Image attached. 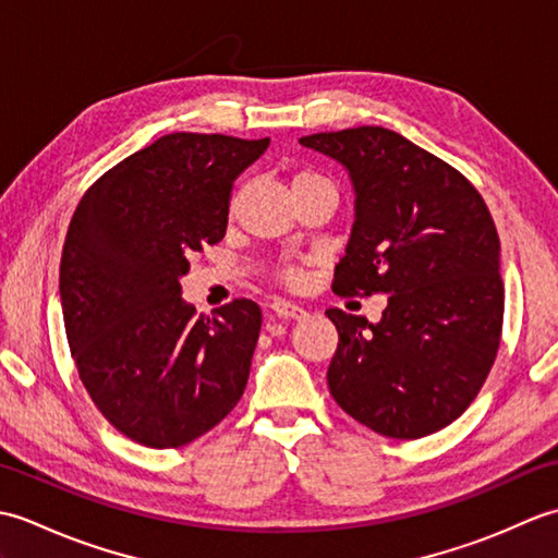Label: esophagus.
<instances>
[{
  "label": "esophagus",
  "instance_id": "34e87169",
  "mask_svg": "<svg viewBox=\"0 0 558 558\" xmlns=\"http://www.w3.org/2000/svg\"><path fill=\"white\" fill-rule=\"evenodd\" d=\"M270 310L276 316L280 318H294V322H300V318L306 316V310L300 304H292V302H286V300H276L270 304Z\"/></svg>",
  "mask_w": 558,
  "mask_h": 558
}]
</instances>
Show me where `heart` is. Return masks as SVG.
Returning a JSON list of instances; mask_svg holds the SVG:
<instances>
[{"label": "heart", "mask_w": 558, "mask_h": 558, "mask_svg": "<svg viewBox=\"0 0 558 558\" xmlns=\"http://www.w3.org/2000/svg\"><path fill=\"white\" fill-rule=\"evenodd\" d=\"M312 180H324L322 174H316L312 170H302L292 177V186L300 184V182H312ZM282 280L288 282V286H300L302 282V270L300 268H286L282 270Z\"/></svg>", "instance_id": "obj_1"}]
</instances>
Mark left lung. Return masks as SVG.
I'll list each match as a JSON object with an SVG mask.
<instances>
[{"instance_id":"1","label":"left lung","mask_w":558,"mask_h":558,"mask_svg":"<svg viewBox=\"0 0 558 558\" xmlns=\"http://www.w3.org/2000/svg\"><path fill=\"white\" fill-rule=\"evenodd\" d=\"M354 186V225L333 292L388 294L381 322L328 310V388L352 420L422 438L458 420L496 360L504 326L499 234L456 168L384 126L302 136Z\"/></svg>"}]
</instances>
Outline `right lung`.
I'll use <instances>...</instances> for the list:
<instances>
[{"instance_id": "right-lung-1", "label": "right lung", "mask_w": 558, "mask_h": 558, "mask_svg": "<svg viewBox=\"0 0 558 558\" xmlns=\"http://www.w3.org/2000/svg\"><path fill=\"white\" fill-rule=\"evenodd\" d=\"M268 144L160 136L105 172L69 222L59 298L71 357L102 417L141 446L194 441L244 393L258 304L196 316L180 278L225 236L232 184Z\"/></svg>"}]
</instances>
